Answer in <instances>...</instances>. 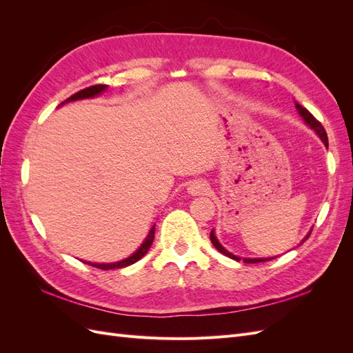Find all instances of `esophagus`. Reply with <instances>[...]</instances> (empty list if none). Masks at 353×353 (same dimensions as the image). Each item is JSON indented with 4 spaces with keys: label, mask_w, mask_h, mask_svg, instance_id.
<instances>
[{
    "label": "esophagus",
    "mask_w": 353,
    "mask_h": 353,
    "mask_svg": "<svg viewBox=\"0 0 353 353\" xmlns=\"http://www.w3.org/2000/svg\"><path fill=\"white\" fill-rule=\"evenodd\" d=\"M206 190H208V184L201 179H194L193 183H190V185H188V193L193 194V196L203 194Z\"/></svg>",
    "instance_id": "esophagus-1"
}]
</instances>
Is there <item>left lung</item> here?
I'll list each match as a JSON object with an SVG mask.
<instances>
[{"label": "left lung", "instance_id": "8db88e82", "mask_svg": "<svg viewBox=\"0 0 353 353\" xmlns=\"http://www.w3.org/2000/svg\"><path fill=\"white\" fill-rule=\"evenodd\" d=\"M296 109L299 110V113H301V116L303 117L305 119V122L312 128V130L319 135V138H321L323 140V143L325 144V147H328V137H327V132H325V130H324V126L321 125V122L319 121H316L315 117H314V114L309 112L307 109H305L303 105H301V104H297L296 103ZM309 236H311V231H309V234L307 236L303 239V241L305 240H307L309 239ZM210 241H212V244L215 245V249L218 250V252H221L222 254H225V256H228V258H231V259H234V261H241V258H239V256H236V254H232V253H230L228 250H225L221 245V243L216 240V237H215V234H213V231L210 232ZM303 241L301 243V244H303ZM271 259H274V258H270V259H262V258H259V259H243L245 263H258V262H265V261H271Z\"/></svg>", "mask_w": 353, "mask_h": 353}]
</instances>
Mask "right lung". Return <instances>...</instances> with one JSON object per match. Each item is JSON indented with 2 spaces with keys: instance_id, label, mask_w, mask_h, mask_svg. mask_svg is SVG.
<instances>
[{
  "instance_id": "obj_1",
  "label": "right lung",
  "mask_w": 353,
  "mask_h": 353,
  "mask_svg": "<svg viewBox=\"0 0 353 353\" xmlns=\"http://www.w3.org/2000/svg\"><path fill=\"white\" fill-rule=\"evenodd\" d=\"M105 88H108V85H103V83H100V85H92V87H88V88H85V90H81V91H78V92H74L73 95H70V97H69L65 103L73 101V100H81V99L94 97V95H99V94H100L101 91H104ZM154 228H156V227H153V228L150 230V232H148V236H147L145 241L141 244V248L138 249L132 256H130V258H126V259H123V261H121V262H114V263H91V262H85V263H88V265H91V266H95V268H99V270H104V271H108V270H116V268H125V266H130V265L135 263L137 261H140V259L143 258V256L148 252V249L152 248L153 240H154Z\"/></svg>"
}]
</instances>
